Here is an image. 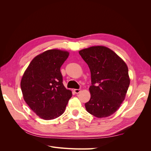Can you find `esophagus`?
<instances>
[{"instance_id": "34e87169", "label": "esophagus", "mask_w": 151, "mask_h": 151, "mask_svg": "<svg viewBox=\"0 0 151 151\" xmlns=\"http://www.w3.org/2000/svg\"><path fill=\"white\" fill-rule=\"evenodd\" d=\"M81 89H74V92L76 94H79L81 92Z\"/></svg>"}]
</instances>
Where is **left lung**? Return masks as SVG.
<instances>
[{
  "mask_svg": "<svg viewBox=\"0 0 151 151\" xmlns=\"http://www.w3.org/2000/svg\"><path fill=\"white\" fill-rule=\"evenodd\" d=\"M79 53L91 71V98L85 103L87 111L98 118L111 115L125 99L130 85L127 65L105 47H91Z\"/></svg>",
  "mask_w": 151,
  "mask_h": 151,
  "instance_id": "left-lung-1",
  "label": "left lung"
}]
</instances>
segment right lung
Returning <instances> with one entry per match:
<instances>
[{"label":"right lung","instance_id":"obj_1","mask_svg":"<svg viewBox=\"0 0 151 151\" xmlns=\"http://www.w3.org/2000/svg\"><path fill=\"white\" fill-rule=\"evenodd\" d=\"M68 52L50 50L35 57L24 73L21 88L26 103L36 115L49 120L65 111L71 91L63 84L60 67Z\"/></svg>","mask_w":151,"mask_h":151}]
</instances>
